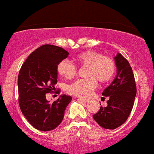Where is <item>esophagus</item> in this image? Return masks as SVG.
<instances>
[{"instance_id":"34e87169","label":"esophagus","mask_w":154,"mask_h":154,"mask_svg":"<svg viewBox=\"0 0 154 154\" xmlns=\"http://www.w3.org/2000/svg\"><path fill=\"white\" fill-rule=\"evenodd\" d=\"M78 100H80V101L85 102V103H87L88 101H89V99H85V98H79Z\"/></svg>"}]
</instances>
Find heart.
I'll use <instances>...</instances> for the list:
<instances>
[{
    "instance_id": "1",
    "label": "heart",
    "mask_w": 154,
    "mask_h": 154,
    "mask_svg": "<svg viewBox=\"0 0 154 154\" xmlns=\"http://www.w3.org/2000/svg\"><path fill=\"white\" fill-rule=\"evenodd\" d=\"M75 61L81 68H88L85 74L88 79H78L67 88L70 94L79 98H88L96 88L97 81L100 84H106L116 72L115 61L98 51L90 50L80 53L76 56ZM57 72L65 79H71L77 75V68L70 61L63 60L58 64Z\"/></svg>"
}]
</instances>
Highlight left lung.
<instances>
[{"mask_svg":"<svg viewBox=\"0 0 154 154\" xmlns=\"http://www.w3.org/2000/svg\"><path fill=\"white\" fill-rule=\"evenodd\" d=\"M117 67L116 78L102 95L108 98V106H100L99 111L93 114V119L101 128L114 130L128 119L134 105L137 88L132 67L121 54L115 57Z\"/></svg>","mask_w":154,"mask_h":154,"instance_id":"1","label":"left lung"}]
</instances>
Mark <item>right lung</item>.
<instances>
[{"label":"right lung","mask_w":154,"mask_h":154,"mask_svg":"<svg viewBox=\"0 0 154 154\" xmlns=\"http://www.w3.org/2000/svg\"><path fill=\"white\" fill-rule=\"evenodd\" d=\"M68 56L62 48L45 44L28 56L19 72V107L32 126L40 131L57 128L72 100L66 95L53 103L46 100V93H53L57 83L58 64Z\"/></svg>","instance_id":"add662e5"}]
</instances>
